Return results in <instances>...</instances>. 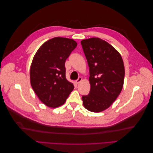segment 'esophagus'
<instances>
[{
	"label": "esophagus",
	"instance_id": "34e87169",
	"mask_svg": "<svg viewBox=\"0 0 153 153\" xmlns=\"http://www.w3.org/2000/svg\"><path fill=\"white\" fill-rule=\"evenodd\" d=\"M82 80V77H78V79L76 80V84H79V83L81 82Z\"/></svg>",
	"mask_w": 153,
	"mask_h": 153
}]
</instances>
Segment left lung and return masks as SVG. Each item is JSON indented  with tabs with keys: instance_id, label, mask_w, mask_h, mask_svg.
Instances as JSON below:
<instances>
[{
	"instance_id": "obj_1",
	"label": "left lung",
	"mask_w": 153,
	"mask_h": 153,
	"mask_svg": "<svg viewBox=\"0 0 153 153\" xmlns=\"http://www.w3.org/2000/svg\"><path fill=\"white\" fill-rule=\"evenodd\" d=\"M89 67L91 90L82 96L84 107L92 112L108 108L121 93L124 66L121 55L112 45L98 38L81 41Z\"/></svg>"
}]
</instances>
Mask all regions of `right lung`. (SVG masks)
Returning a JSON list of instances; mask_svg holds the SVG:
<instances>
[{
	"mask_svg": "<svg viewBox=\"0 0 153 153\" xmlns=\"http://www.w3.org/2000/svg\"><path fill=\"white\" fill-rule=\"evenodd\" d=\"M77 46L71 39L56 37L38 49L30 69V84L41 102L52 108L63 105L74 89L66 78V60Z\"/></svg>",
	"mask_w": 153,
	"mask_h": 153,
	"instance_id": "1",
	"label": "right lung"
}]
</instances>
